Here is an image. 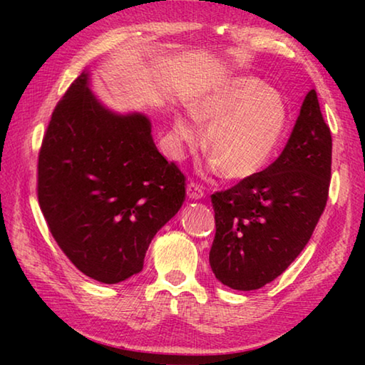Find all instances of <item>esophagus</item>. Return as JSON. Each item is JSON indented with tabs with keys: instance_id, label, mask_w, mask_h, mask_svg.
<instances>
[{
	"instance_id": "esophagus-1",
	"label": "esophagus",
	"mask_w": 365,
	"mask_h": 365,
	"mask_svg": "<svg viewBox=\"0 0 365 365\" xmlns=\"http://www.w3.org/2000/svg\"><path fill=\"white\" fill-rule=\"evenodd\" d=\"M187 196L190 197V200L196 201V200H201V197L205 196V191H202V188L197 183L190 182L187 185Z\"/></svg>"
}]
</instances>
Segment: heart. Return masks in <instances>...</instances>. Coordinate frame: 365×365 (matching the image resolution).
I'll use <instances>...</instances> for the list:
<instances>
[{"label": "heart", "mask_w": 365, "mask_h": 365, "mask_svg": "<svg viewBox=\"0 0 365 365\" xmlns=\"http://www.w3.org/2000/svg\"><path fill=\"white\" fill-rule=\"evenodd\" d=\"M191 115L175 114L178 143L195 146L207 127V151L214 169L246 180L267 168L282 145L289 109L279 90L252 76H232L207 86L190 104Z\"/></svg>", "instance_id": "b5f03b06"}]
</instances>
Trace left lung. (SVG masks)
Instances as JSON below:
<instances>
[{
	"mask_svg": "<svg viewBox=\"0 0 365 365\" xmlns=\"http://www.w3.org/2000/svg\"><path fill=\"white\" fill-rule=\"evenodd\" d=\"M331 135L316 90L302 103L285 150L261 174L211 196L215 279L240 292L267 285L304 250L329 197Z\"/></svg>",
	"mask_w": 365,
	"mask_h": 365,
	"instance_id": "8db88e82",
	"label": "left lung"
}]
</instances>
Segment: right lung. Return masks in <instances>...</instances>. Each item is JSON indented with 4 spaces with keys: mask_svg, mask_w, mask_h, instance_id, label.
<instances>
[{
    "mask_svg": "<svg viewBox=\"0 0 365 365\" xmlns=\"http://www.w3.org/2000/svg\"><path fill=\"white\" fill-rule=\"evenodd\" d=\"M185 201V177L158 151L150 117L109 109L85 69L58 103L38 156V202L76 267L101 283L143 269Z\"/></svg>",
    "mask_w": 365,
    "mask_h": 365,
    "instance_id": "right-lung-1",
    "label": "right lung"
}]
</instances>
